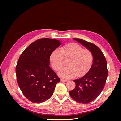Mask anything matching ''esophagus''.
<instances>
[{
    "instance_id": "obj_1",
    "label": "esophagus",
    "mask_w": 121,
    "mask_h": 121,
    "mask_svg": "<svg viewBox=\"0 0 121 121\" xmlns=\"http://www.w3.org/2000/svg\"><path fill=\"white\" fill-rule=\"evenodd\" d=\"M60 81H61V82H66L68 81V80H64V79H60Z\"/></svg>"
}]
</instances>
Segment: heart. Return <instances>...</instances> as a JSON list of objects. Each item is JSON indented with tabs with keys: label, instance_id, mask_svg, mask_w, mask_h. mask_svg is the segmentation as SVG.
I'll return each mask as SVG.
<instances>
[{
	"label": "heart",
	"instance_id": "heart-1",
	"mask_svg": "<svg viewBox=\"0 0 121 121\" xmlns=\"http://www.w3.org/2000/svg\"><path fill=\"white\" fill-rule=\"evenodd\" d=\"M64 59H69L68 67L61 69L58 74L62 78L69 79L86 74L92 66L94 57L89 49H83L77 43H71L62 46L60 50L54 49L51 53L50 60L54 70L58 71L62 68Z\"/></svg>",
	"mask_w": 121,
	"mask_h": 121
}]
</instances>
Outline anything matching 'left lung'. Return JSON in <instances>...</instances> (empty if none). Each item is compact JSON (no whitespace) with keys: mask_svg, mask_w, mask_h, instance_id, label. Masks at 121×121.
I'll use <instances>...</instances> for the list:
<instances>
[{"mask_svg":"<svg viewBox=\"0 0 121 121\" xmlns=\"http://www.w3.org/2000/svg\"><path fill=\"white\" fill-rule=\"evenodd\" d=\"M74 39L92 52L94 60L89 72L82 78L74 80L76 87L69 91V94L77 102L88 104L98 97L105 86L108 75L107 60L96 45L81 39Z\"/></svg>","mask_w":121,"mask_h":121,"instance_id":"left-lung-1","label":"left lung"}]
</instances>
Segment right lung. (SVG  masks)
I'll return each mask as SVG.
<instances>
[{
	"label": "right lung",
	"instance_id": "1",
	"mask_svg": "<svg viewBox=\"0 0 121 121\" xmlns=\"http://www.w3.org/2000/svg\"><path fill=\"white\" fill-rule=\"evenodd\" d=\"M60 45L57 40L41 38L21 54L16 68L17 82L24 95L33 103L48 100L60 79L49 67L50 56Z\"/></svg>",
	"mask_w": 121,
	"mask_h": 121
}]
</instances>
